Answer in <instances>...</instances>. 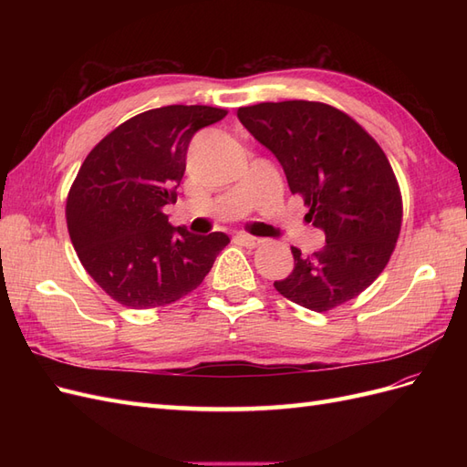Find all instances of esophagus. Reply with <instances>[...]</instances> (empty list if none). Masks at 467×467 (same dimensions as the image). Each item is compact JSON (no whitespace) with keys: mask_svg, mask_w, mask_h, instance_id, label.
<instances>
[{"mask_svg":"<svg viewBox=\"0 0 467 467\" xmlns=\"http://www.w3.org/2000/svg\"><path fill=\"white\" fill-rule=\"evenodd\" d=\"M237 239H239V244H242V245H245V247H249V249H253V247H257V245H261V242H263V239H261V237H255V235H249V234H239V235H237Z\"/></svg>","mask_w":467,"mask_h":467,"instance_id":"obj_1","label":"esophagus"}]
</instances>
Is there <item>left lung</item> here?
<instances>
[{"mask_svg": "<svg viewBox=\"0 0 467 467\" xmlns=\"http://www.w3.org/2000/svg\"><path fill=\"white\" fill-rule=\"evenodd\" d=\"M251 136L275 153L307 222L323 230L312 257L292 247L294 271L275 288L312 312H327L368 288L401 230V192L376 140L343 110L316 101L237 109Z\"/></svg>", "mask_w": 467, "mask_h": 467, "instance_id": "1", "label": "left lung"}]
</instances>
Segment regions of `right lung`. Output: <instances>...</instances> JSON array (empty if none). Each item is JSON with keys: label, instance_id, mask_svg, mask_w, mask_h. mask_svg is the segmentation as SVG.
<instances>
[{"label": "right lung", "instance_id": "1", "mask_svg": "<svg viewBox=\"0 0 467 467\" xmlns=\"http://www.w3.org/2000/svg\"><path fill=\"white\" fill-rule=\"evenodd\" d=\"M228 110L169 105L122 122L81 163L66 202L67 232L89 276L132 309L177 302L210 273L230 237L189 234L163 212L177 201L192 136Z\"/></svg>", "mask_w": 467, "mask_h": 467}]
</instances>
